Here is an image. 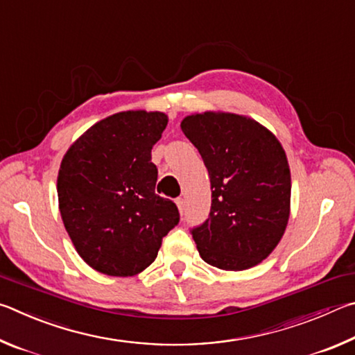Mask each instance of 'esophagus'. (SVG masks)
<instances>
[{
	"instance_id": "obj_1",
	"label": "esophagus",
	"mask_w": 355,
	"mask_h": 355,
	"mask_svg": "<svg viewBox=\"0 0 355 355\" xmlns=\"http://www.w3.org/2000/svg\"><path fill=\"white\" fill-rule=\"evenodd\" d=\"M175 202H177V207L180 209V213H183L184 211V199H183V197H178Z\"/></svg>"
}]
</instances>
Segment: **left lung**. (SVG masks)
Listing matches in <instances>:
<instances>
[{
	"label": "left lung",
	"instance_id": "obj_1",
	"mask_svg": "<svg viewBox=\"0 0 355 355\" xmlns=\"http://www.w3.org/2000/svg\"><path fill=\"white\" fill-rule=\"evenodd\" d=\"M182 131L211 183L208 219L191 228L200 257L225 271L255 266L275 249L290 218L285 150L263 125L230 112L192 114Z\"/></svg>",
	"mask_w": 355,
	"mask_h": 355
}]
</instances>
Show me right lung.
Instances as JSON below:
<instances>
[{"mask_svg":"<svg viewBox=\"0 0 355 355\" xmlns=\"http://www.w3.org/2000/svg\"><path fill=\"white\" fill-rule=\"evenodd\" d=\"M166 125L163 112L114 114L64 156L59 209L76 252L95 271L117 277L144 271L180 222L175 203L155 194L152 148Z\"/></svg>","mask_w":355,"mask_h":355,"instance_id":"add662e5","label":"right lung"}]
</instances>
